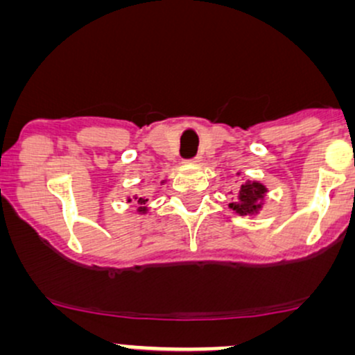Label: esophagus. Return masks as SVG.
Instances as JSON below:
<instances>
[{"mask_svg":"<svg viewBox=\"0 0 355 355\" xmlns=\"http://www.w3.org/2000/svg\"><path fill=\"white\" fill-rule=\"evenodd\" d=\"M202 160V158L200 157H195V158H191V164H198V162H200Z\"/></svg>","mask_w":355,"mask_h":355,"instance_id":"obj_1","label":"esophagus"}]
</instances>
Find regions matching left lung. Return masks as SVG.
<instances>
[{
    "label": "left lung",
    "instance_id": "8db88e82",
    "mask_svg": "<svg viewBox=\"0 0 355 355\" xmlns=\"http://www.w3.org/2000/svg\"><path fill=\"white\" fill-rule=\"evenodd\" d=\"M267 189L259 182H250L247 180L240 187L239 191V202L230 203V209L237 211L239 215H254L260 210L262 203L260 200L266 195Z\"/></svg>",
    "mask_w": 355,
    "mask_h": 355
}]
</instances>
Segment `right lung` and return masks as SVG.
<instances>
[{
    "instance_id": "1",
    "label": "right lung",
    "mask_w": 355,
    "mask_h": 355,
    "mask_svg": "<svg viewBox=\"0 0 355 355\" xmlns=\"http://www.w3.org/2000/svg\"><path fill=\"white\" fill-rule=\"evenodd\" d=\"M130 202V200H128ZM138 203H140V205H145V203L146 202H148V198H138V200H137ZM138 211H141V214H145V211H146V207H140V209H138Z\"/></svg>"
}]
</instances>
